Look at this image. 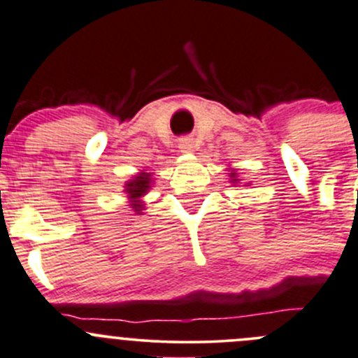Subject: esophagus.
I'll list each match as a JSON object with an SVG mask.
<instances>
[{
	"instance_id": "esophagus-1",
	"label": "esophagus",
	"mask_w": 358,
	"mask_h": 358,
	"mask_svg": "<svg viewBox=\"0 0 358 358\" xmlns=\"http://www.w3.org/2000/svg\"><path fill=\"white\" fill-rule=\"evenodd\" d=\"M179 150L182 151V153H191V151H193V139H189V137L179 139Z\"/></svg>"
}]
</instances>
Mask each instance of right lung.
<instances>
[{"instance_id": "right-lung-1", "label": "right lung", "mask_w": 358, "mask_h": 358, "mask_svg": "<svg viewBox=\"0 0 358 358\" xmlns=\"http://www.w3.org/2000/svg\"><path fill=\"white\" fill-rule=\"evenodd\" d=\"M150 184H151V178L148 176V172H141L139 178H136L127 184L125 191L129 193V196L132 198V201H134L132 207L136 208V210H141V203L137 198H141L148 189H150Z\"/></svg>"}]
</instances>
